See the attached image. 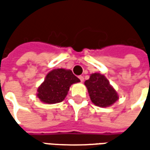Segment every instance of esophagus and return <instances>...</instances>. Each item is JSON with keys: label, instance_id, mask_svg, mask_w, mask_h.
Instances as JSON below:
<instances>
[{"label": "esophagus", "instance_id": "34e87169", "mask_svg": "<svg viewBox=\"0 0 150 150\" xmlns=\"http://www.w3.org/2000/svg\"><path fill=\"white\" fill-rule=\"evenodd\" d=\"M79 79H80V81H81V82H83V81H84V77H83V76H80V77H79Z\"/></svg>", "mask_w": 150, "mask_h": 150}]
</instances>
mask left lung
Returning a JSON list of instances; mask_svg holds the SVG:
<instances>
[{
    "instance_id": "obj_1",
    "label": "left lung",
    "mask_w": 150,
    "mask_h": 150,
    "mask_svg": "<svg viewBox=\"0 0 150 150\" xmlns=\"http://www.w3.org/2000/svg\"><path fill=\"white\" fill-rule=\"evenodd\" d=\"M90 100L98 107L111 106L119 99V95L109 81L100 73H92L90 79L85 81Z\"/></svg>"
}]
</instances>
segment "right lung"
Wrapping results in <instances>:
<instances>
[{
	"label": "right lung",
	"instance_id": "obj_1",
	"mask_svg": "<svg viewBox=\"0 0 150 150\" xmlns=\"http://www.w3.org/2000/svg\"><path fill=\"white\" fill-rule=\"evenodd\" d=\"M79 81L80 79L71 70L53 69L47 74L44 81L38 88L37 97L44 103H58L65 98L71 85Z\"/></svg>",
	"mask_w": 150,
	"mask_h": 150
}]
</instances>
